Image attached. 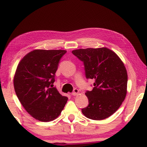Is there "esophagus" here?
<instances>
[{
	"label": "esophagus",
	"mask_w": 147,
	"mask_h": 147,
	"mask_svg": "<svg viewBox=\"0 0 147 147\" xmlns=\"http://www.w3.org/2000/svg\"><path fill=\"white\" fill-rule=\"evenodd\" d=\"M78 93H79L78 89H74L73 92L72 93V94H73V95H74V96H76V95H78Z\"/></svg>",
	"instance_id": "esophagus-1"
}]
</instances>
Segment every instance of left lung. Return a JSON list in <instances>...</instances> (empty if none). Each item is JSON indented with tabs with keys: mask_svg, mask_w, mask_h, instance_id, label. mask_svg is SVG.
Instances as JSON below:
<instances>
[{
	"mask_svg": "<svg viewBox=\"0 0 147 147\" xmlns=\"http://www.w3.org/2000/svg\"><path fill=\"white\" fill-rule=\"evenodd\" d=\"M84 63L87 78L94 80L93 90L85 93L88 107L82 109L87 118L103 120L119 108L127 93L128 74L123 61L106 47L74 50Z\"/></svg>",
	"mask_w": 147,
	"mask_h": 147,
	"instance_id": "obj_1",
	"label": "left lung"
}]
</instances>
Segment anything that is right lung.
<instances>
[{
  "mask_svg": "<svg viewBox=\"0 0 147 147\" xmlns=\"http://www.w3.org/2000/svg\"><path fill=\"white\" fill-rule=\"evenodd\" d=\"M65 50L36 49L18 64L13 77L17 97L32 117L50 122L60 115L68 98L53 88L58 63Z\"/></svg>",
  "mask_w": 147,
  "mask_h": 147,
  "instance_id": "add662e5",
  "label": "right lung"
}]
</instances>
